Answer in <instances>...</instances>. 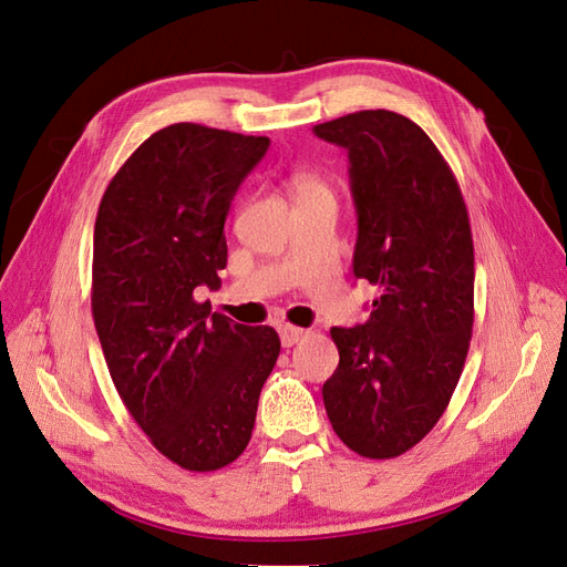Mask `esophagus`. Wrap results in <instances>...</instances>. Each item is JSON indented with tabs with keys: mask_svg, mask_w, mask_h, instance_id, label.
Here are the masks:
<instances>
[{
	"mask_svg": "<svg viewBox=\"0 0 567 567\" xmlns=\"http://www.w3.org/2000/svg\"><path fill=\"white\" fill-rule=\"evenodd\" d=\"M303 337H306V330H301V327H295V324H280V339H282V346H285V349H289V346L299 343Z\"/></svg>",
	"mask_w": 567,
	"mask_h": 567,
	"instance_id": "1",
	"label": "esophagus"
}]
</instances>
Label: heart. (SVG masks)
<instances>
[{
  "label": "heart",
  "instance_id": "1",
  "mask_svg": "<svg viewBox=\"0 0 567 567\" xmlns=\"http://www.w3.org/2000/svg\"><path fill=\"white\" fill-rule=\"evenodd\" d=\"M289 188L295 193L297 203H306V199H316V197H332L330 186L324 181L310 172H297L289 178Z\"/></svg>",
  "mask_w": 567,
  "mask_h": 567
}]
</instances>
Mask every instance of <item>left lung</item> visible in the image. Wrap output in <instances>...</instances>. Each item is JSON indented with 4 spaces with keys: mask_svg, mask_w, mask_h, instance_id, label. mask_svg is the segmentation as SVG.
<instances>
[{
    "mask_svg": "<svg viewBox=\"0 0 567 567\" xmlns=\"http://www.w3.org/2000/svg\"><path fill=\"white\" fill-rule=\"evenodd\" d=\"M349 151L355 278L379 289L368 322L332 327L339 368L322 400L360 456L391 460L443 416L473 332V237L450 164L422 126L360 111L313 126Z\"/></svg>",
    "mask_w": 567,
    "mask_h": 567,
    "instance_id": "8db88e82",
    "label": "left lung"
}]
</instances>
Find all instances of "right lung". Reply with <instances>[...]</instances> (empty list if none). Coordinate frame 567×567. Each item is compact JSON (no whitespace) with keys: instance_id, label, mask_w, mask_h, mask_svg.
Wrapping results in <instances>:
<instances>
[{"instance_id":"obj_1","label":"right lung","mask_w":567,"mask_h":567,"mask_svg":"<svg viewBox=\"0 0 567 567\" xmlns=\"http://www.w3.org/2000/svg\"><path fill=\"white\" fill-rule=\"evenodd\" d=\"M266 136L178 122L145 138L107 184L94 228L91 313L122 403L188 471H216L251 437L280 355L268 324H237L195 301L221 287L224 224Z\"/></svg>"}]
</instances>
